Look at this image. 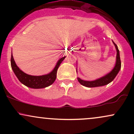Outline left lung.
Instances as JSON below:
<instances>
[{
	"label": "left lung",
	"instance_id": "left-lung-1",
	"mask_svg": "<svg viewBox=\"0 0 134 134\" xmlns=\"http://www.w3.org/2000/svg\"><path fill=\"white\" fill-rule=\"evenodd\" d=\"M113 44L115 45V48L116 50V62L114 67L110 72L106 74L105 76L101 77L98 78L93 81H85V80L81 79V78L77 77V80L81 85L87 87H95L103 86L107 85L109 83H110L113 81L115 77L118 74L120 70L121 69V60L120 57V52L118 50L117 45L115 43L114 41L112 40ZM76 72H77V69Z\"/></svg>",
	"mask_w": 134,
	"mask_h": 134
}]
</instances>
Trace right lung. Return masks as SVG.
<instances>
[{
  "instance_id": "add662e5",
  "label": "right lung",
  "mask_w": 134,
  "mask_h": 134,
  "mask_svg": "<svg viewBox=\"0 0 134 134\" xmlns=\"http://www.w3.org/2000/svg\"><path fill=\"white\" fill-rule=\"evenodd\" d=\"M65 57L66 56L60 58L51 72L47 74L42 75V76H31L22 71L16 65L13 58V53H11L10 64L14 73L23 84L30 88L41 89L49 86L54 82L57 77V73L58 67Z\"/></svg>"
}]
</instances>
